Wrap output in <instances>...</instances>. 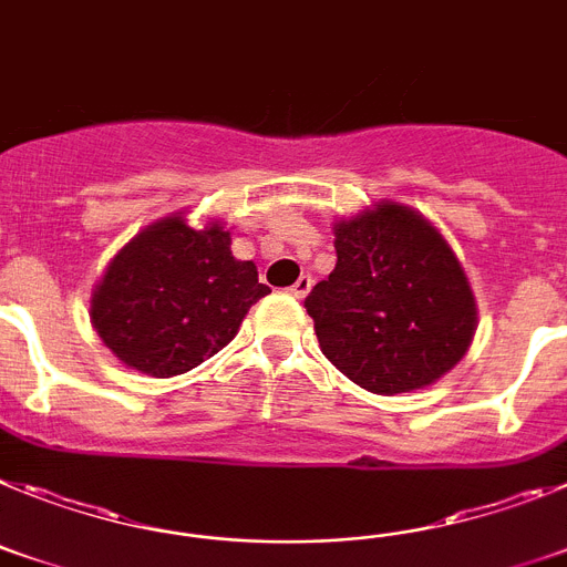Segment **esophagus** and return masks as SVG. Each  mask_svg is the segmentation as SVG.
Masks as SVG:
<instances>
[{
	"label": "esophagus",
	"instance_id": "34e87169",
	"mask_svg": "<svg viewBox=\"0 0 567 567\" xmlns=\"http://www.w3.org/2000/svg\"><path fill=\"white\" fill-rule=\"evenodd\" d=\"M311 288H313V279L311 277H299L297 282L290 285V293H293V297H297V299H302V297H308V293H311Z\"/></svg>",
	"mask_w": 567,
	"mask_h": 567
}]
</instances>
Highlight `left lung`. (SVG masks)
Segmentation results:
<instances>
[{"mask_svg": "<svg viewBox=\"0 0 567 567\" xmlns=\"http://www.w3.org/2000/svg\"><path fill=\"white\" fill-rule=\"evenodd\" d=\"M337 268L305 299L319 348L379 396L420 391L454 371L476 333V299L442 230L382 199L333 223Z\"/></svg>", "mask_w": 567, "mask_h": 567, "instance_id": "obj_1", "label": "left lung"}]
</instances>
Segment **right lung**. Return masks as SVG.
<instances>
[{"label": "right lung", "instance_id": "1", "mask_svg": "<svg viewBox=\"0 0 567 567\" xmlns=\"http://www.w3.org/2000/svg\"><path fill=\"white\" fill-rule=\"evenodd\" d=\"M268 293L219 219L194 228L176 210L116 250L91 290V324L122 365L167 379L223 351Z\"/></svg>", "mask_w": 567, "mask_h": 567}]
</instances>
